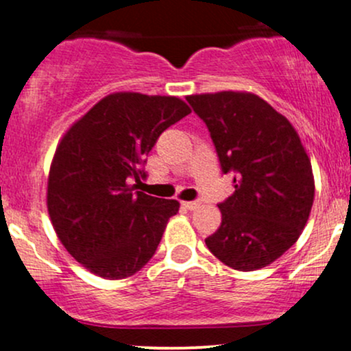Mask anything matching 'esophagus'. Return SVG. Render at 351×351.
Here are the masks:
<instances>
[{"instance_id": "1", "label": "esophagus", "mask_w": 351, "mask_h": 351, "mask_svg": "<svg viewBox=\"0 0 351 351\" xmlns=\"http://www.w3.org/2000/svg\"><path fill=\"white\" fill-rule=\"evenodd\" d=\"M181 204H183V208L188 209V211H195V209L199 206L198 201H183Z\"/></svg>"}]
</instances>
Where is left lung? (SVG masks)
Listing matches in <instances>:
<instances>
[{
  "instance_id": "1",
  "label": "left lung",
  "mask_w": 351,
  "mask_h": 351,
  "mask_svg": "<svg viewBox=\"0 0 351 351\" xmlns=\"http://www.w3.org/2000/svg\"><path fill=\"white\" fill-rule=\"evenodd\" d=\"M206 123L221 171L234 193L217 206L223 221L204 239L221 263L257 271L291 249L313 204L312 165L295 128L265 100L247 92L189 95Z\"/></svg>"
}]
</instances>
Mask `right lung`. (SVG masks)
<instances>
[{"mask_svg": "<svg viewBox=\"0 0 351 351\" xmlns=\"http://www.w3.org/2000/svg\"><path fill=\"white\" fill-rule=\"evenodd\" d=\"M183 100L117 92L62 136L47 181L56 234L77 263L104 279H125L152 259L176 199L135 191L158 136L189 114Z\"/></svg>", "mask_w": 351, "mask_h": 351, "instance_id": "1", "label": "right lung"}]
</instances>
